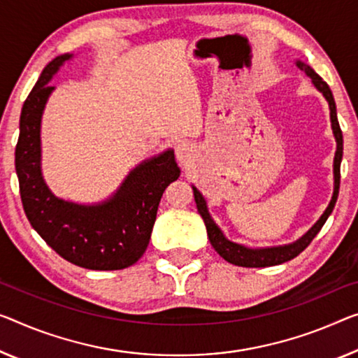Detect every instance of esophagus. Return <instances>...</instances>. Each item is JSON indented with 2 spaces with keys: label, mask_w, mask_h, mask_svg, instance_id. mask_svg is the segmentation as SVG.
Wrapping results in <instances>:
<instances>
[{
  "label": "esophagus",
  "mask_w": 358,
  "mask_h": 358,
  "mask_svg": "<svg viewBox=\"0 0 358 358\" xmlns=\"http://www.w3.org/2000/svg\"><path fill=\"white\" fill-rule=\"evenodd\" d=\"M176 158H178L180 164H187L194 158V148H192L189 142L182 141L176 145Z\"/></svg>",
  "instance_id": "esophagus-1"
}]
</instances>
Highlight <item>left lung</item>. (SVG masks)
I'll use <instances>...</instances> for the list:
<instances>
[{
    "instance_id": "1",
    "label": "left lung",
    "mask_w": 358,
    "mask_h": 358,
    "mask_svg": "<svg viewBox=\"0 0 358 358\" xmlns=\"http://www.w3.org/2000/svg\"><path fill=\"white\" fill-rule=\"evenodd\" d=\"M296 65L301 69L304 73L312 80V85L317 87V91H320L323 97L327 99L328 107H329V120H331V129L334 141H336V153H334V162H333V176H334V187H333V196L329 200L327 210L323 211L320 219L307 230V232L298 238L293 243L288 245H280V246H266V248H250V246L235 243V241L229 240L224 232L219 229V225L214 222L210 211H208V205L205 196L201 195V192L196 189L195 185H192L194 190L196 210L200 213L206 225L208 238H210L213 248L217 251V255L230 264L240 267H268V266H278L287 261L294 259L299 252L304 251L309 246L310 241L315 238V235L320 232L323 224L327 222L329 214H331L334 205H336L338 194H339V180H341V160H343V133H341L339 122H338V113H336V103H334L333 92L329 90V86L318 76L312 67H309L302 60H296Z\"/></svg>"
}]
</instances>
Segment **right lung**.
Listing matches in <instances>:
<instances>
[{
	"mask_svg": "<svg viewBox=\"0 0 358 358\" xmlns=\"http://www.w3.org/2000/svg\"><path fill=\"white\" fill-rule=\"evenodd\" d=\"M71 59L73 54L52 59L22 107L15 145L22 205L31 227L65 261L91 271H120L145 252L163 192L180 169L168 148L131 169L103 201L86 205L52 194L41 171V118L54 91L52 76Z\"/></svg>",
	"mask_w": 358,
	"mask_h": 358,
	"instance_id": "right-lung-1",
	"label": "right lung"
}]
</instances>
